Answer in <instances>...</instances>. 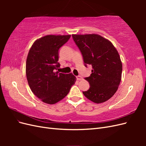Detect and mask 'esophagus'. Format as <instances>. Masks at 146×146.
I'll list each match as a JSON object with an SVG mask.
<instances>
[{
    "mask_svg": "<svg viewBox=\"0 0 146 146\" xmlns=\"http://www.w3.org/2000/svg\"><path fill=\"white\" fill-rule=\"evenodd\" d=\"M76 78H77V80H82V79H83L82 77V76H77V77H76Z\"/></svg>",
    "mask_w": 146,
    "mask_h": 146,
    "instance_id": "1",
    "label": "esophagus"
}]
</instances>
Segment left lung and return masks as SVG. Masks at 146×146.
Here are the masks:
<instances>
[{
  "instance_id": "left-lung-1",
  "label": "left lung",
  "mask_w": 146,
  "mask_h": 146,
  "mask_svg": "<svg viewBox=\"0 0 146 146\" xmlns=\"http://www.w3.org/2000/svg\"><path fill=\"white\" fill-rule=\"evenodd\" d=\"M72 36L82 53L85 66L92 67L90 76L85 78L90 89L83 94L94 103H103L115 94L121 80L122 64L118 52L111 42L99 35Z\"/></svg>"
}]
</instances>
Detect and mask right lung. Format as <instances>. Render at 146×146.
<instances>
[{
    "instance_id": "right-lung-1",
    "label": "right lung",
    "mask_w": 146,
    "mask_h": 146,
    "mask_svg": "<svg viewBox=\"0 0 146 146\" xmlns=\"http://www.w3.org/2000/svg\"><path fill=\"white\" fill-rule=\"evenodd\" d=\"M70 35H47L35 41L26 61V76L33 93L43 102L54 104L67 96L76 81L72 74L56 71L60 48Z\"/></svg>"
}]
</instances>
